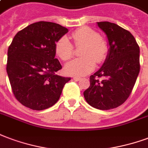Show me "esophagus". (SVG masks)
<instances>
[{"mask_svg": "<svg viewBox=\"0 0 148 148\" xmlns=\"http://www.w3.org/2000/svg\"><path fill=\"white\" fill-rule=\"evenodd\" d=\"M73 79H74V81H75V82H78V81L81 80V77H77V76H74V77H73Z\"/></svg>", "mask_w": 148, "mask_h": 148, "instance_id": "esophagus-1", "label": "esophagus"}]
</instances>
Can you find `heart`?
<instances>
[{
    "instance_id": "obj_1",
    "label": "heart",
    "mask_w": 148,
    "mask_h": 148,
    "mask_svg": "<svg viewBox=\"0 0 148 148\" xmlns=\"http://www.w3.org/2000/svg\"><path fill=\"white\" fill-rule=\"evenodd\" d=\"M71 38L75 46L83 45L80 55L82 58L72 60L65 66L66 74L76 76H84L93 71L96 62L102 63L108 51V45L98 33L89 27H81L72 33ZM55 51L63 60H71L74 53V47L66 36L60 38L55 45ZM96 61H95V60Z\"/></svg>"
}]
</instances>
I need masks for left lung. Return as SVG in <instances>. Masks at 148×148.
<instances>
[{"label":"left lung","instance_id":"left-lung-1","mask_svg":"<svg viewBox=\"0 0 148 148\" xmlns=\"http://www.w3.org/2000/svg\"><path fill=\"white\" fill-rule=\"evenodd\" d=\"M97 25L108 37L109 50L101 68L90 76L84 96L92 107L110 110L122 104L132 92L140 72V48L132 34L119 25L110 22Z\"/></svg>","mask_w":148,"mask_h":148}]
</instances>
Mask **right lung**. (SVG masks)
<instances>
[{"label": "right lung", "mask_w": 148, "mask_h": 148, "mask_svg": "<svg viewBox=\"0 0 148 148\" xmlns=\"http://www.w3.org/2000/svg\"><path fill=\"white\" fill-rule=\"evenodd\" d=\"M67 32L60 24L40 21L18 31L13 38L6 70L14 96L25 107L36 110L52 107L71 80L56 74L62 66L55 59V45Z\"/></svg>", "instance_id": "add662e5"}]
</instances>
